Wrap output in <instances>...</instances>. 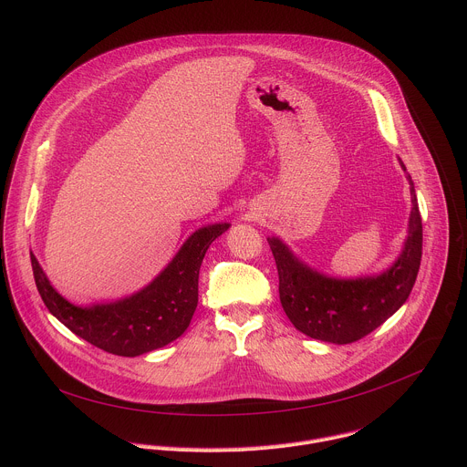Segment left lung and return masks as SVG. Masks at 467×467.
Wrapping results in <instances>:
<instances>
[{"mask_svg":"<svg viewBox=\"0 0 467 467\" xmlns=\"http://www.w3.org/2000/svg\"><path fill=\"white\" fill-rule=\"evenodd\" d=\"M399 164L407 171L401 159ZM407 179L412 197L407 240L395 262L379 275L328 277L299 260L281 238H268L279 272L281 305L303 335L328 344H351L405 305L420 272L423 245L418 197L409 173Z\"/></svg>","mask_w":467,"mask_h":467,"instance_id":"8db88e82","label":"left lung"}]
</instances>
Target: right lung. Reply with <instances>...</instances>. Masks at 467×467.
Returning a JSON list of instances; mask_svg holds the SVG:
<instances>
[{"instance_id":"add662e5","label":"right lung","mask_w":467,"mask_h":467,"mask_svg":"<svg viewBox=\"0 0 467 467\" xmlns=\"http://www.w3.org/2000/svg\"><path fill=\"white\" fill-rule=\"evenodd\" d=\"M229 227H199L148 286L112 303L79 306L64 299L31 253L35 283L47 310L74 335L107 353L139 357L168 346L188 328L197 306L199 268L211 244Z\"/></svg>"}]
</instances>
